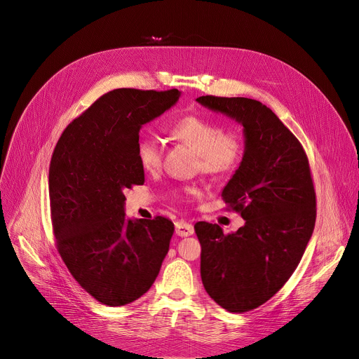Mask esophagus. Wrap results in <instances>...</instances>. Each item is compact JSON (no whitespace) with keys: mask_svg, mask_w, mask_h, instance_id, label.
<instances>
[{"mask_svg":"<svg viewBox=\"0 0 359 359\" xmlns=\"http://www.w3.org/2000/svg\"><path fill=\"white\" fill-rule=\"evenodd\" d=\"M175 226H176V234L179 237H187V236H191L194 233V227L190 223H186L183 220L176 222Z\"/></svg>","mask_w":359,"mask_h":359,"instance_id":"34e87169","label":"esophagus"}]
</instances>
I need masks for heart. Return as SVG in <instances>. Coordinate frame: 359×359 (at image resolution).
<instances>
[{
    "label": "heart",
    "instance_id": "heart-1",
    "mask_svg": "<svg viewBox=\"0 0 359 359\" xmlns=\"http://www.w3.org/2000/svg\"><path fill=\"white\" fill-rule=\"evenodd\" d=\"M169 133L197 151L198 168L209 175H226L234 170L243 155V139L234 129H223L213 119L200 115H186L176 119ZM163 150L151 136H142L136 143V156L143 170L155 172L162 163ZM183 196L196 194V189L186 187Z\"/></svg>",
    "mask_w": 359,
    "mask_h": 359
}]
</instances>
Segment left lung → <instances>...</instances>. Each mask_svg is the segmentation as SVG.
Listing matches in <instances>:
<instances>
[{
    "instance_id": "8db88e82",
    "label": "left lung",
    "mask_w": 359,
    "mask_h": 359,
    "mask_svg": "<svg viewBox=\"0 0 359 359\" xmlns=\"http://www.w3.org/2000/svg\"><path fill=\"white\" fill-rule=\"evenodd\" d=\"M243 125V161L223 189L227 209L244 226L224 234L198 222L200 276L208 294L230 313L269 301L288 281L309 244L317 216L309 158L298 139L262 102L213 95L196 99Z\"/></svg>"
}]
</instances>
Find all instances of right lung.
<instances>
[{
    "label": "right lung",
    "mask_w": 359,
    "mask_h": 359,
    "mask_svg": "<svg viewBox=\"0 0 359 359\" xmlns=\"http://www.w3.org/2000/svg\"><path fill=\"white\" fill-rule=\"evenodd\" d=\"M180 92L121 88L100 96L62 132L49 165L57 248L78 284L99 302L126 305L155 283L175 224L125 217V189L144 183L136 156L142 125Z\"/></svg>",
    "instance_id": "add662e5"
}]
</instances>
